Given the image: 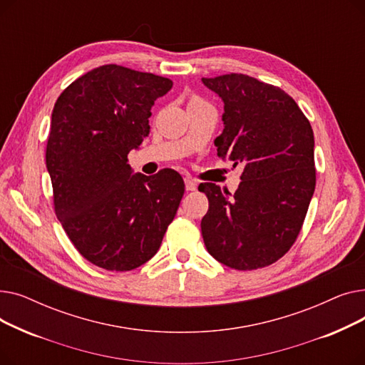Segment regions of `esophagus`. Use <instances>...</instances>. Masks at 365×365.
<instances>
[{
    "label": "esophagus",
    "mask_w": 365,
    "mask_h": 365,
    "mask_svg": "<svg viewBox=\"0 0 365 365\" xmlns=\"http://www.w3.org/2000/svg\"><path fill=\"white\" fill-rule=\"evenodd\" d=\"M197 186H198V183H197L192 178H186V179H185V187H186V190H195Z\"/></svg>",
    "instance_id": "34e87169"
}]
</instances>
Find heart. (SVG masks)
Instances as JSON below:
<instances>
[{
	"label": "heart",
	"instance_id": "heart-1",
	"mask_svg": "<svg viewBox=\"0 0 365 365\" xmlns=\"http://www.w3.org/2000/svg\"><path fill=\"white\" fill-rule=\"evenodd\" d=\"M192 101H200V99H198V98H194V99H192Z\"/></svg>",
	"mask_w": 365,
	"mask_h": 365
}]
</instances>
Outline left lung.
I'll use <instances>...</instances> for the list:
<instances>
[{
  "mask_svg": "<svg viewBox=\"0 0 365 365\" xmlns=\"http://www.w3.org/2000/svg\"><path fill=\"white\" fill-rule=\"evenodd\" d=\"M202 83L225 103L217 155L242 165L235 194L215 183L198 187L208 198L204 244L232 269H259L281 259L300 234L317 182L314 131L279 87L244 73Z\"/></svg>",
  "mask_w": 365,
  "mask_h": 365,
  "instance_id": "8db88e82",
  "label": "left lung"
}]
</instances>
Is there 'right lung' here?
<instances>
[{
  "instance_id": "1",
  "label": "right lung",
  "mask_w": 365,
  "mask_h": 365,
  "mask_svg": "<svg viewBox=\"0 0 365 365\" xmlns=\"http://www.w3.org/2000/svg\"><path fill=\"white\" fill-rule=\"evenodd\" d=\"M173 87L160 75L103 65L57 98L46 149L54 213L78 253L106 271L155 256L185 183L178 171L133 175L128 152L149 134L150 108Z\"/></svg>"
}]
</instances>
